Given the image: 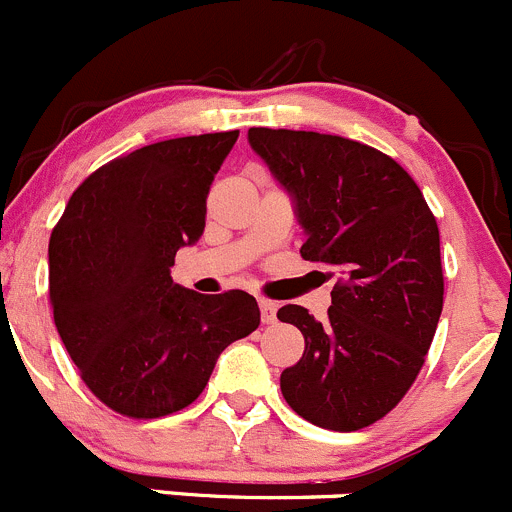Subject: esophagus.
Masks as SVG:
<instances>
[{"label": "esophagus", "mask_w": 512, "mask_h": 512, "mask_svg": "<svg viewBox=\"0 0 512 512\" xmlns=\"http://www.w3.org/2000/svg\"><path fill=\"white\" fill-rule=\"evenodd\" d=\"M260 314H262V324H275L277 322V304L270 302V299H260Z\"/></svg>", "instance_id": "esophagus-1"}]
</instances>
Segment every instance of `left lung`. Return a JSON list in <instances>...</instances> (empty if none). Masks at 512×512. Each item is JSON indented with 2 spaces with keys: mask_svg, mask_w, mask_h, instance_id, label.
Returning a JSON list of instances; mask_svg holds the SVG:
<instances>
[{
  "mask_svg": "<svg viewBox=\"0 0 512 512\" xmlns=\"http://www.w3.org/2000/svg\"><path fill=\"white\" fill-rule=\"evenodd\" d=\"M247 141L292 200L304 260L342 272L324 322L299 304L277 312L304 337L282 396L314 426L359 431L404 399L436 334V218L414 178L364 143L285 128H250Z\"/></svg>",
  "mask_w": 512,
  "mask_h": 512,
  "instance_id": "1",
  "label": "left lung"
}]
</instances>
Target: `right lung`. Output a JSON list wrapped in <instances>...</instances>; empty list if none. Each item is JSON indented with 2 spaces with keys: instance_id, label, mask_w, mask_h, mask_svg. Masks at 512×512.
Wrapping results in <instances>:
<instances>
[{
  "instance_id": "add662e5",
  "label": "right lung",
  "mask_w": 512,
  "mask_h": 512,
  "mask_svg": "<svg viewBox=\"0 0 512 512\" xmlns=\"http://www.w3.org/2000/svg\"><path fill=\"white\" fill-rule=\"evenodd\" d=\"M240 131L170 138L76 188L49 240L54 324L81 379L123 416L158 418L203 394L227 344L260 327L242 289L190 292L170 267L205 230V200Z\"/></svg>"
}]
</instances>
